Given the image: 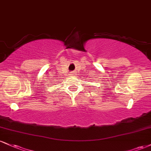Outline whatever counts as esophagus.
<instances>
[{
    "label": "esophagus",
    "mask_w": 151,
    "mask_h": 151,
    "mask_svg": "<svg viewBox=\"0 0 151 151\" xmlns=\"http://www.w3.org/2000/svg\"><path fill=\"white\" fill-rule=\"evenodd\" d=\"M70 75H71V76H74V75H75V73H74V72H71V73H70Z\"/></svg>",
    "instance_id": "esophagus-1"
}]
</instances>
